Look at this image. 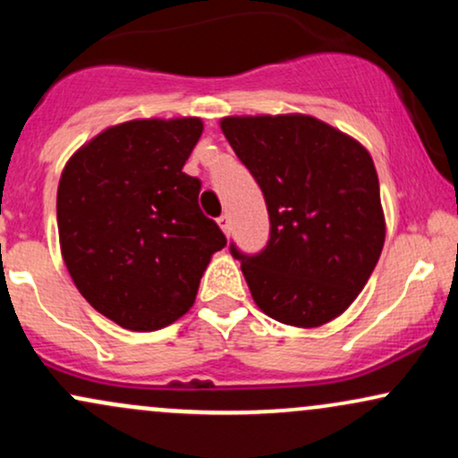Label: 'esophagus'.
I'll use <instances>...</instances> for the list:
<instances>
[{
	"label": "esophagus",
	"instance_id": "esophagus-1",
	"mask_svg": "<svg viewBox=\"0 0 458 458\" xmlns=\"http://www.w3.org/2000/svg\"><path fill=\"white\" fill-rule=\"evenodd\" d=\"M217 225H219V228H222V233L225 236L230 234V217H228V215H222V217L217 219Z\"/></svg>",
	"mask_w": 458,
	"mask_h": 458
}]
</instances>
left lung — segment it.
Instances as JSON below:
<instances>
[{
    "label": "left lung",
    "instance_id": "8db88e82",
    "mask_svg": "<svg viewBox=\"0 0 458 458\" xmlns=\"http://www.w3.org/2000/svg\"><path fill=\"white\" fill-rule=\"evenodd\" d=\"M219 124L262 189L271 219L260 254L230 247L256 306L303 329L340 317L366 286L386 243L370 152L306 114L228 115Z\"/></svg>",
    "mask_w": 458,
    "mask_h": 458
}]
</instances>
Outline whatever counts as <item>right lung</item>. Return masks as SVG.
Segmentation results:
<instances>
[{
  "instance_id": "right-lung-1",
  "label": "right lung",
  "mask_w": 458,
  "mask_h": 458,
  "mask_svg": "<svg viewBox=\"0 0 458 458\" xmlns=\"http://www.w3.org/2000/svg\"><path fill=\"white\" fill-rule=\"evenodd\" d=\"M204 124L141 118L107 127L79 148L57 185L62 259L86 301L131 331L174 323L225 236L198 207L182 172Z\"/></svg>"
}]
</instances>
